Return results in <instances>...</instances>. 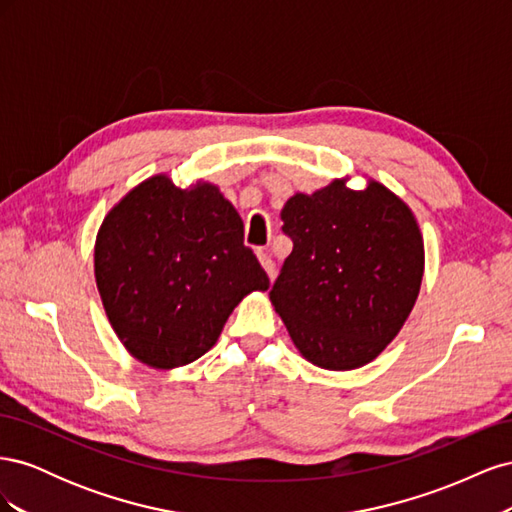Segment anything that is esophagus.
I'll return each mask as SVG.
<instances>
[{
    "instance_id": "1",
    "label": "esophagus",
    "mask_w": 512,
    "mask_h": 512,
    "mask_svg": "<svg viewBox=\"0 0 512 512\" xmlns=\"http://www.w3.org/2000/svg\"><path fill=\"white\" fill-rule=\"evenodd\" d=\"M258 260H260L262 269H265V271H267V275H269L271 280H273V275H275V262L271 260V256H269V254H265V252H258Z\"/></svg>"
}]
</instances>
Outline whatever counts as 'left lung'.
<instances>
[{
  "label": "left lung",
  "mask_w": 512,
  "mask_h": 512,
  "mask_svg": "<svg viewBox=\"0 0 512 512\" xmlns=\"http://www.w3.org/2000/svg\"><path fill=\"white\" fill-rule=\"evenodd\" d=\"M292 252L269 290L294 346L324 369H354L391 344L423 280V237L412 211L371 181H333L282 209Z\"/></svg>",
  "instance_id": "1"
}]
</instances>
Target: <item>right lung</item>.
<instances>
[{
	"label": "right lung",
	"mask_w": 512,
	"mask_h": 512,
	"mask_svg": "<svg viewBox=\"0 0 512 512\" xmlns=\"http://www.w3.org/2000/svg\"><path fill=\"white\" fill-rule=\"evenodd\" d=\"M96 282L123 346L158 369L203 356L245 294L269 288L220 190H181L164 175L143 181L104 218Z\"/></svg>",
	"instance_id": "obj_1"
}]
</instances>
